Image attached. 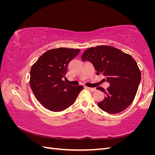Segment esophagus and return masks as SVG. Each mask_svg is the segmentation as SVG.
<instances>
[{
  "label": "esophagus",
  "mask_w": 155,
  "mask_h": 155,
  "mask_svg": "<svg viewBox=\"0 0 155 155\" xmlns=\"http://www.w3.org/2000/svg\"><path fill=\"white\" fill-rule=\"evenodd\" d=\"M86 88L88 89V90H90L91 92H94V91H96L95 88H91V87H86Z\"/></svg>",
  "instance_id": "obj_1"
}]
</instances>
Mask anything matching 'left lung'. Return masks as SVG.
<instances>
[{"instance_id": "1", "label": "left lung", "mask_w": 155, "mask_h": 155, "mask_svg": "<svg viewBox=\"0 0 155 155\" xmlns=\"http://www.w3.org/2000/svg\"><path fill=\"white\" fill-rule=\"evenodd\" d=\"M83 61L92 63L96 74H103L110 83L105 90V99L97 103L101 109L116 114L126 109L133 101L141 80V72L136 61L129 54L110 46H97L87 49L82 54Z\"/></svg>"}]
</instances>
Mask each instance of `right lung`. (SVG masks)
Listing matches in <instances>:
<instances>
[{
	"label": "right lung",
	"mask_w": 155,
	"mask_h": 155,
	"mask_svg": "<svg viewBox=\"0 0 155 155\" xmlns=\"http://www.w3.org/2000/svg\"><path fill=\"white\" fill-rule=\"evenodd\" d=\"M80 52L79 49L58 48L49 50L32 65L30 85L36 99L51 111L60 112L72 105L81 85L73 86L66 79L69 62Z\"/></svg>",
	"instance_id": "obj_1"
}]
</instances>
